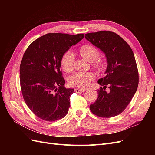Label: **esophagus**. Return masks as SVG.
I'll return each instance as SVG.
<instances>
[{
	"label": "esophagus",
	"instance_id": "1",
	"mask_svg": "<svg viewBox=\"0 0 155 155\" xmlns=\"http://www.w3.org/2000/svg\"><path fill=\"white\" fill-rule=\"evenodd\" d=\"M74 92H76V93H82L83 92H85V89L76 88L74 89Z\"/></svg>",
	"mask_w": 155,
	"mask_h": 155
}]
</instances>
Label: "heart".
Instances as JSON below:
<instances>
[{
  "mask_svg": "<svg viewBox=\"0 0 155 155\" xmlns=\"http://www.w3.org/2000/svg\"><path fill=\"white\" fill-rule=\"evenodd\" d=\"M79 52L82 57L89 62H92V66L98 71L104 70L107 65L104 58H98L100 51L92 45H85L79 48ZM74 55L71 51H65L61 59V67L65 72L70 73L73 70ZM95 76L92 72H76L70 76L68 79L70 85L79 88H85L94 79Z\"/></svg>",
  "mask_w": 155,
  "mask_h": 155,
  "instance_id": "obj_1",
  "label": "heart"
}]
</instances>
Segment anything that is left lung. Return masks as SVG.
Here are the masks:
<instances>
[{"instance_id": "8db88e82", "label": "left lung", "mask_w": 155, "mask_h": 155, "mask_svg": "<svg viewBox=\"0 0 155 155\" xmlns=\"http://www.w3.org/2000/svg\"><path fill=\"white\" fill-rule=\"evenodd\" d=\"M85 37L105 54L106 76L97 81L103 86L97 89L96 101L90 105L94 114L111 118L121 114L129 104L137 90L139 76L133 51L116 33L100 31L86 34ZM110 92L105 91L107 86Z\"/></svg>"}]
</instances>
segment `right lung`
Wrapping results in <instances>:
<instances>
[{"instance_id": "obj_1", "label": "right lung", "mask_w": 155, "mask_h": 155, "mask_svg": "<svg viewBox=\"0 0 155 155\" xmlns=\"http://www.w3.org/2000/svg\"><path fill=\"white\" fill-rule=\"evenodd\" d=\"M84 37L49 33L29 45L20 65L23 98L31 111L45 121H54L67 115L72 88L64 87L61 59L65 51Z\"/></svg>"}]
</instances>
